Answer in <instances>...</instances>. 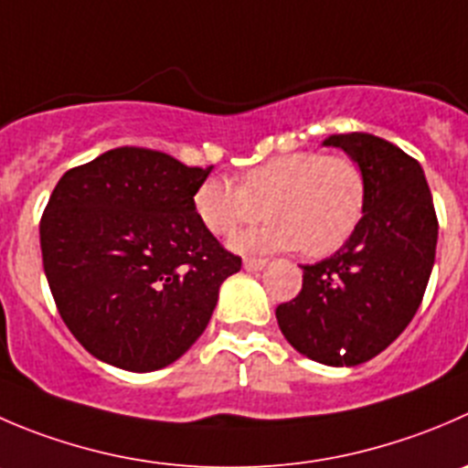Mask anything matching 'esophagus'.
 Here are the masks:
<instances>
[{"mask_svg":"<svg viewBox=\"0 0 468 468\" xmlns=\"http://www.w3.org/2000/svg\"><path fill=\"white\" fill-rule=\"evenodd\" d=\"M267 261H262V258H244V270L247 271H261L265 270Z\"/></svg>","mask_w":468,"mask_h":468,"instance_id":"34e87169","label":"esophagus"}]
</instances>
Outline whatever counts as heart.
<instances>
[{
	"mask_svg": "<svg viewBox=\"0 0 468 468\" xmlns=\"http://www.w3.org/2000/svg\"><path fill=\"white\" fill-rule=\"evenodd\" d=\"M366 180L347 155L311 151L271 157L244 171L239 185L207 178L194 194L198 221L215 235H233L271 217L262 229L233 239L238 251H290L320 258L338 251L359 226Z\"/></svg>",
	"mask_w": 468,
	"mask_h": 468,
	"instance_id": "1",
	"label": "heart"
}]
</instances>
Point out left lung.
I'll use <instances>...</instances> for the list:
<instances>
[{
    "label": "left lung",
    "mask_w": 468,
    "mask_h": 468,
    "mask_svg": "<svg viewBox=\"0 0 468 468\" xmlns=\"http://www.w3.org/2000/svg\"><path fill=\"white\" fill-rule=\"evenodd\" d=\"M359 165L366 207L352 238L324 261L303 265L302 292L276 308L281 334L324 366H359L405 331L428 288L439 224L423 169L375 134H331Z\"/></svg>",
    "instance_id": "1"
}]
</instances>
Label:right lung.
<instances>
[{"label": "right lung", "instance_id": "add662e5", "mask_svg": "<svg viewBox=\"0 0 468 468\" xmlns=\"http://www.w3.org/2000/svg\"><path fill=\"white\" fill-rule=\"evenodd\" d=\"M210 171L123 146L57 183L40 219L45 276L95 359L151 373L206 331L221 283L242 267L194 212Z\"/></svg>", "mask_w": 468, "mask_h": 468}]
</instances>
